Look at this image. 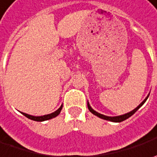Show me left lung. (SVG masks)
Here are the masks:
<instances>
[{
	"label": "left lung",
	"mask_w": 157,
	"mask_h": 157,
	"mask_svg": "<svg viewBox=\"0 0 157 157\" xmlns=\"http://www.w3.org/2000/svg\"><path fill=\"white\" fill-rule=\"evenodd\" d=\"M148 98V97L145 99V100L142 101V103L140 104V105H138L136 108H135L133 111L129 112V113H125L123 115H120V116H115V117H109V116H105V115H103V114H101V113H97L96 111H94V109L90 106L89 105V103L87 102V106H88V109H89V111L91 112L92 113H94V115H96V116H98V117L101 118V119H104V120H106V121H113V122H121V121H123L125 120H127V119H128L130 116H132L135 113H136L141 106H142L144 103H145V101L147 100V99Z\"/></svg>",
	"instance_id": "8db88e82"
}]
</instances>
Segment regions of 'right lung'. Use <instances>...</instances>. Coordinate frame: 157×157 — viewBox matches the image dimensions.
I'll return each instance as SVG.
<instances>
[{
    "label": "right lung",
    "instance_id": "obj_1",
    "mask_svg": "<svg viewBox=\"0 0 157 157\" xmlns=\"http://www.w3.org/2000/svg\"><path fill=\"white\" fill-rule=\"evenodd\" d=\"M62 107H63V105H61L57 111H55L54 113H52L51 114H46V115H44V116H32V115H29V114H27L25 113H21L24 116H26L30 120H33V121H47V120H50V119H52V118L56 117L57 116L60 112L62 110Z\"/></svg>",
    "mask_w": 157,
    "mask_h": 157
}]
</instances>
